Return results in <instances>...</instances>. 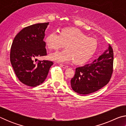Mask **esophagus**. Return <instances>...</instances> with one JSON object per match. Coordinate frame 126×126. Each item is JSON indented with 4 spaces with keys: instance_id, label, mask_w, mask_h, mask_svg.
Wrapping results in <instances>:
<instances>
[{
    "instance_id": "obj_1",
    "label": "esophagus",
    "mask_w": 126,
    "mask_h": 126,
    "mask_svg": "<svg viewBox=\"0 0 126 126\" xmlns=\"http://www.w3.org/2000/svg\"><path fill=\"white\" fill-rule=\"evenodd\" d=\"M60 65L61 67H62L64 68H68V65H65V64H60Z\"/></svg>"
}]
</instances>
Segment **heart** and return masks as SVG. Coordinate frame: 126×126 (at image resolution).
Segmentation results:
<instances>
[{
    "label": "heart",
    "mask_w": 126,
    "mask_h": 126,
    "mask_svg": "<svg viewBox=\"0 0 126 126\" xmlns=\"http://www.w3.org/2000/svg\"><path fill=\"white\" fill-rule=\"evenodd\" d=\"M47 46L51 50H57L65 47V49L50 55V58L59 62L74 60L77 64L87 62L94 54L97 48L95 39L88 37L80 30L64 28L60 33L53 31L45 39Z\"/></svg>",
    "instance_id": "obj_1"
}]
</instances>
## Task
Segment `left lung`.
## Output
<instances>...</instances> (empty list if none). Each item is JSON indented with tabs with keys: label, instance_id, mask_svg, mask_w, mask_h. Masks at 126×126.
Returning a JSON list of instances; mask_svg holds the SVG:
<instances>
[{
	"label": "left lung",
	"instance_id": "left-lung-1",
	"mask_svg": "<svg viewBox=\"0 0 126 126\" xmlns=\"http://www.w3.org/2000/svg\"><path fill=\"white\" fill-rule=\"evenodd\" d=\"M113 71V50L108 49L92 63L76 69L71 80L73 90L80 94H88L99 90L108 84Z\"/></svg>",
	"mask_w": 126,
	"mask_h": 126
}]
</instances>
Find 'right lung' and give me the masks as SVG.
I'll return each mask as SVG.
<instances>
[{"mask_svg": "<svg viewBox=\"0 0 126 126\" xmlns=\"http://www.w3.org/2000/svg\"><path fill=\"white\" fill-rule=\"evenodd\" d=\"M49 23H38L24 28L12 43L10 62L21 82L30 87L42 84L48 76L52 61H38V57L47 55L45 31Z\"/></svg>", "mask_w": 126, "mask_h": 126, "instance_id": "add662e5", "label": "right lung"}]
</instances>
